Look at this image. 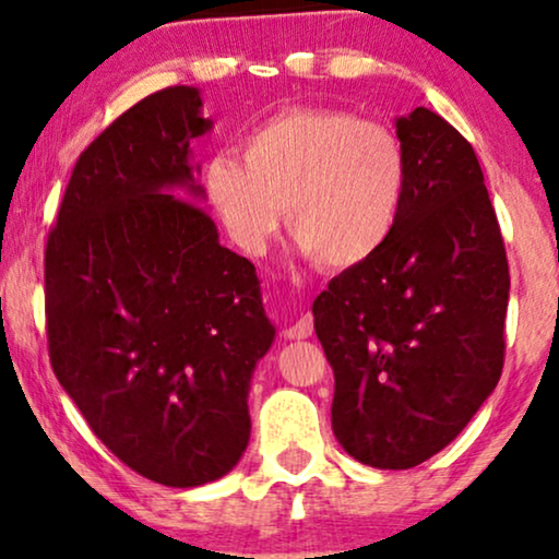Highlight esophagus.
<instances>
[{
  "label": "esophagus",
  "mask_w": 559,
  "mask_h": 559,
  "mask_svg": "<svg viewBox=\"0 0 559 559\" xmlns=\"http://www.w3.org/2000/svg\"><path fill=\"white\" fill-rule=\"evenodd\" d=\"M285 336H287V338H308V336H313V318H310V316H300V318H297V321L285 331Z\"/></svg>",
  "instance_id": "obj_1"
}]
</instances>
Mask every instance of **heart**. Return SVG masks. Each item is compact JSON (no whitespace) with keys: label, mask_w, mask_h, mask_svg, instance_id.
Returning a JSON list of instances; mask_svg holds the SVG:
<instances>
[{"label":"heart","mask_w":559,"mask_h":559,"mask_svg":"<svg viewBox=\"0 0 559 559\" xmlns=\"http://www.w3.org/2000/svg\"><path fill=\"white\" fill-rule=\"evenodd\" d=\"M241 158H210L202 190L246 253L274 241L285 202L300 251L329 270L361 266L393 238L408 164L382 122L336 107H287L243 138Z\"/></svg>","instance_id":"heart-1"}]
</instances>
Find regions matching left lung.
Listing matches in <instances>:
<instances>
[{"mask_svg": "<svg viewBox=\"0 0 559 559\" xmlns=\"http://www.w3.org/2000/svg\"><path fill=\"white\" fill-rule=\"evenodd\" d=\"M408 179L395 234L313 302L333 369L331 426L354 460L408 469L496 390L509 262L473 146L437 112L397 118Z\"/></svg>", "mask_w": 559, "mask_h": 559, "instance_id": "left-lung-1", "label": "left lung"}]
</instances>
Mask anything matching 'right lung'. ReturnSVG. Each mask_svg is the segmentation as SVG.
<instances>
[{"mask_svg":"<svg viewBox=\"0 0 559 559\" xmlns=\"http://www.w3.org/2000/svg\"><path fill=\"white\" fill-rule=\"evenodd\" d=\"M200 107L194 86H169L105 128L46 243L58 382L120 462L169 488L236 467L253 367L274 342L257 270L198 205L190 143L213 126Z\"/></svg>","mask_w":559,"mask_h":559,"instance_id":"add662e5","label":"right lung"}]
</instances>
